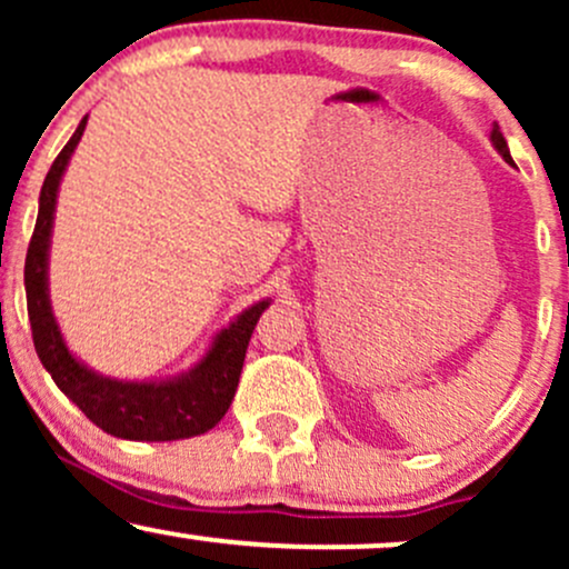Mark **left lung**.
Segmentation results:
<instances>
[{"instance_id":"obj_1","label":"left lung","mask_w":569,"mask_h":569,"mask_svg":"<svg viewBox=\"0 0 569 569\" xmlns=\"http://www.w3.org/2000/svg\"><path fill=\"white\" fill-rule=\"evenodd\" d=\"M489 141H492V147L498 149V152L502 154V160L513 162V160H511V152H508V143H506V139H502V133H500L498 126H495L492 133H489Z\"/></svg>"}]
</instances>
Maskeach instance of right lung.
I'll list each match as a JSON object with an SVG mask.
<instances>
[{
  "label": "right lung",
  "mask_w": 569,
  "mask_h": 569,
  "mask_svg": "<svg viewBox=\"0 0 569 569\" xmlns=\"http://www.w3.org/2000/svg\"><path fill=\"white\" fill-rule=\"evenodd\" d=\"M88 117H82L67 147L61 149L39 192L37 227L26 253V305H29L31 337L42 367L53 377L61 393L84 411L90 422L117 439L128 441H179L211 430L230 409L246 361L248 339L259 316L272 299L246 307L227 329L217 331L211 348L189 371L166 380H117L90 369L69 350L61 326L50 305L48 264L53 238L56 202L61 179L80 143Z\"/></svg>",
  "instance_id": "add662e5"
}]
</instances>
